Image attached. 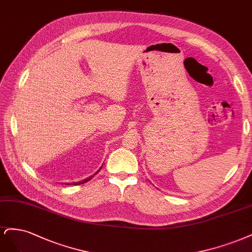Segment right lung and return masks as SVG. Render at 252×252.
<instances>
[{
	"mask_svg": "<svg viewBox=\"0 0 252 252\" xmlns=\"http://www.w3.org/2000/svg\"><path fill=\"white\" fill-rule=\"evenodd\" d=\"M101 168V167H100ZM99 168V169H100ZM99 169L97 170V172L94 174V175H92V176H90V177H88V178H86V179H84V180H82V181H78V182H73V183H64V184H68V185H70V184H73V185H78V184H83V183H85V182H87V181H89V180H91L92 178H93V176H95L97 173L99 172ZM62 184H63V183H62Z\"/></svg>",
	"mask_w": 252,
	"mask_h": 252,
	"instance_id": "right-lung-1",
	"label": "right lung"
}]
</instances>
